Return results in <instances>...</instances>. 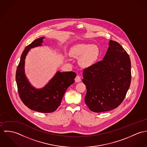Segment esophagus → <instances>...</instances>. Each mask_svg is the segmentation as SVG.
<instances>
[{
	"instance_id": "obj_1",
	"label": "esophagus",
	"mask_w": 147,
	"mask_h": 147,
	"mask_svg": "<svg viewBox=\"0 0 147 147\" xmlns=\"http://www.w3.org/2000/svg\"><path fill=\"white\" fill-rule=\"evenodd\" d=\"M75 81L76 82H80L81 81V77L79 76H77L75 78Z\"/></svg>"
}]
</instances>
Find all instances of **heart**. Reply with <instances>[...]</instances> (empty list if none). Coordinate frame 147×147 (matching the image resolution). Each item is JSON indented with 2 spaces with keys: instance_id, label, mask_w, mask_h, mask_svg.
<instances>
[{
  "instance_id": "b5f03b06",
  "label": "heart",
  "mask_w": 147,
  "mask_h": 147,
  "mask_svg": "<svg viewBox=\"0 0 147 147\" xmlns=\"http://www.w3.org/2000/svg\"><path fill=\"white\" fill-rule=\"evenodd\" d=\"M99 49L96 45L81 43L78 44L70 51V55L74 57L80 58V64L83 67H88L94 64L99 56Z\"/></svg>"
}]
</instances>
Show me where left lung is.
<instances>
[{"label": "left lung", "instance_id": "left-lung-1", "mask_svg": "<svg viewBox=\"0 0 147 147\" xmlns=\"http://www.w3.org/2000/svg\"><path fill=\"white\" fill-rule=\"evenodd\" d=\"M104 59L84 69L82 81L87 93L85 103L95 113L117 108L126 97L131 80V61L118 42L110 40Z\"/></svg>", "mask_w": 147, "mask_h": 147}]
</instances>
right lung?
Instances as JSON below:
<instances>
[{
	"label": "right lung",
	"mask_w": 147,
	"mask_h": 147,
	"mask_svg": "<svg viewBox=\"0 0 147 147\" xmlns=\"http://www.w3.org/2000/svg\"><path fill=\"white\" fill-rule=\"evenodd\" d=\"M45 37L38 38L24 50L16 73L17 90L22 102L29 109L38 112L51 113L60 106L66 89L74 82L76 73L73 71H57L49 83L42 89L33 87L25 77V57L30 49L42 45Z\"/></svg>",
	"instance_id": "add662e5"
}]
</instances>
